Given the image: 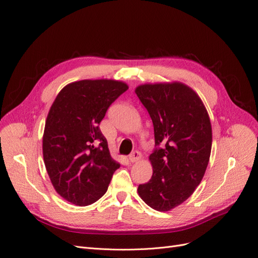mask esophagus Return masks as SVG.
I'll use <instances>...</instances> for the list:
<instances>
[{
	"label": "esophagus",
	"instance_id": "esophagus-1",
	"mask_svg": "<svg viewBox=\"0 0 258 258\" xmlns=\"http://www.w3.org/2000/svg\"><path fill=\"white\" fill-rule=\"evenodd\" d=\"M141 158H142V153H141L140 151H138V150H135L133 152H131L130 156H129V160H130V162H132V163H133V162L140 161Z\"/></svg>",
	"mask_w": 258,
	"mask_h": 258
}]
</instances>
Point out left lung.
<instances>
[{
	"mask_svg": "<svg viewBox=\"0 0 258 258\" xmlns=\"http://www.w3.org/2000/svg\"><path fill=\"white\" fill-rule=\"evenodd\" d=\"M136 93L153 123L156 148L151 179L139 195L153 210L166 212L183 203L200 184L212 149V126L200 97L180 82L143 85Z\"/></svg>",
	"mask_w": 258,
	"mask_h": 258,
	"instance_id": "obj_1",
	"label": "left lung"
}]
</instances>
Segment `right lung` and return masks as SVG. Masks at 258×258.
<instances>
[{
  "label": "right lung",
  "mask_w": 258,
  "mask_h": 258,
  "mask_svg": "<svg viewBox=\"0 0 258 258\" xmlns=\"http://www.w3.org/2000/svg\"><path fill=\"white\" fill-rule=\"evenodd\" d=\"M128 86L121 81L80 80L66 86L51 105L43 135L44 164L56 191L86 207L108 189L119 168L99 123Z\"/></svg>",
  "instance_id": "add662e5"
}]
</instances>
